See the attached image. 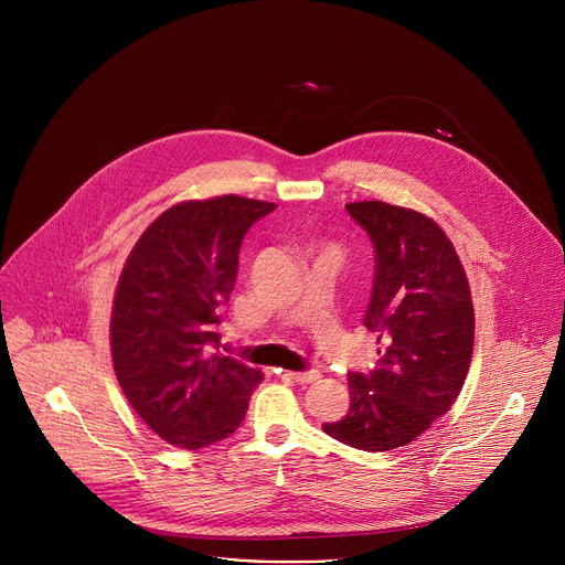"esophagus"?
I'll use <instances>...</instances> for the list:
<instances>
[{
    "mask_svg": "<svg viewBox=\"0 0 565 565\" xmlns=\"http://www.w3.org/2000/svg\"><path fill=\"white\" fill-rule=\"evenodd\" d=\"M288 375H290L295 382H299V384H308V382L319 380V373H317V371H290Z\"/></svg>",
    "mask_w": 565,
    "mask_h": 565,
    "instance_id": "1",
    "label": "esophagus"
}]
</instances>
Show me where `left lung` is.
Returning <instances> with one entry per match:
<instances>
[{"label": "left lung", "mask_w": 565, "mask_h": 565, "mask_svg": "<svg viewBox=\"0 0 565 565\" xmlns=\"http://www.w3.org/2000/svg\"><path fill=\"white\" fill-rule=\"evenodd\" d=\"M375 248L364 327L377 333V366L349 373L351 407L324 423L364 451L409 445L456 402L473 351V306L465 268L443 227L382 201L347 205Z\"/></svg>", "instance_id": "left-lung-1"}]
</instances>
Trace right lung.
<instances>
[{"mask_svg":"<svg viewBox=\"0 0 565 565\" xmlns=\"http://www.w3.org/2000/svg\"><path fill=\"white\" fill-rule=\"evenodd\" d=\"M277 205L236 194L183 201L136 241L111 308V360L142 423L170 445L201 449L236 431L264 380L221 355L216 327L238 248Z\"/></svg>","mask_w":565,"mask_h":565,"instance_id":"1","label":"right lung"}]
</instances>
